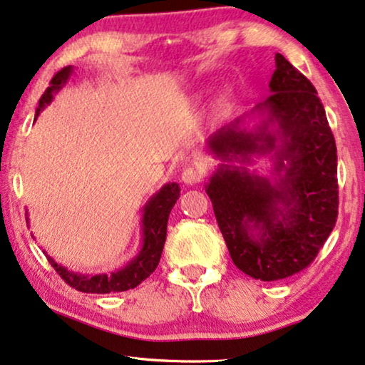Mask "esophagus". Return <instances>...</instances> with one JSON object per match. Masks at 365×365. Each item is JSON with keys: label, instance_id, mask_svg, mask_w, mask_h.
Listing matches in <instances>:
<instances>
[{"label": "esophagus", "instance_id": "1", "mask_svg": "<svg viewBox=\"0 0 365 365\" xmlns=\"http://www.w3.org/2000/svg\"><path fill=\"white\" fill-rule=\"evenodd\" d=\"M200 179H202V171L199 170V168H186V170L182 171L181 174V181L186 184V186H194V184H197Z\"/></svg>", "mask_w": 365, "mask_h": 365}]
</instances>
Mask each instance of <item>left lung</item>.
Masks as SVG:
<instances>
[{"label": "left lung", "instance_id": "left-lung-1", "mask_svg": "<svg viewBox=\"0 0 365 365\" xmlns=\"http://www.w3.org/2000/svg\"><path fill=\"white\" fill-rule=\"evenodd\" d=\"M270 95L222 126L207 150L222 161L205 184L232 262L248 277L274 282L304 270L337 219V153L318 92L282 54ZM258 116L255 129L245 121ZM271 155L272 176L246 170ZM240 162V165H234Z\"/></svg>", "mask_w": 365, "mask_h": 365}]
</instances>
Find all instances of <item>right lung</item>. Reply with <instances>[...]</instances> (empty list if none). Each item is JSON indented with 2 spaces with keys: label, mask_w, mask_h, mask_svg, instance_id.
Here are the masks:
<instances>
[{
  "label": "right lung",
  "mask_w": 365,
  "mask_h": 365,
  "mask_svg": "<svg viewBox=\"0 0 365 365\" xmlns=\"http://www.w3.org/2000/svg\"><path fill=\"white\" fill-rule=\"evenodd\" d=\"M73 72L72 66H67L52 77L51 86L42 95L39 100V107L36 108V117L38 120L39 113L49 105L54 98V95L66 86L68 78H71ZM179 184L170 182L165 184L160 191L153 194V197L145 204L143 207V217H141V248L138 255L126 263L123 268L112 273H98V274H82L72 270H67L57 263L54 258L46 253L47 260L56 272L61 274L67 284L72 288L78 289L82 293H118L131 289L146 279L150 274L156 270L158 263H160L163 248H165L166 242V229H168V219H170V212L173 205L176 204L179 199ZM26 222H29L26 219Z\"/></svg>",
  "instance_id": "right-lung-1"
}]
</instances>
